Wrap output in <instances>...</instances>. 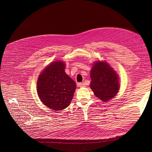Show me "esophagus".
I'll list each match as a JSON object with an SVG mask.
<instances>
[{
  "instance_id": "1",
  "label": "esophagus",
  "mask_w": 152,
  "mask_h": 152,
  "mask_svg": "<svg viewBox=\"0 0 152 152\" xmlns=\"http://www.w3.org/2000/svg\"><path fill=\"white\" fill-rule=\"evenodd\" d=\"M78 86H79L80 88H84V87L86 86V85H85V83H80L78 84Z\"/></svg>"
}]
</instances>
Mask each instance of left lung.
Segmentation results:
<instances>
[{
  "label": "left lung",
  "instance_id": "left-lung-1",
  "mask_svg": "<svg viewBox=\"0 0 152 152\" xmlns=\"http://www.w3.org/2000/svg\"><path fill=\"white\" fill-rule=\"evenodd\" d=\"M90 87L103 102L112 99L120 89L118 76L106 61H96L91 71Z\"/></svg>",
  "mask_w": 152,
  "mask_h": 152
}]
</instances>
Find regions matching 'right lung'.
<instances>
[{"mask_svg":"<svg viewBox=\"0 0 152 152\" xmlns=\"http://www.w3.org/2000/svg\"><path fill=\"white\" fill-rule=\"evenodd\" d=\"M65 64L56 61L46 66L37 80V93L48 107L58 111L67 107L76 89L75 81L65 72Z\"/></svg>","mask_w":152,"mask_h":152,"instance_id":"obj_1","label":"right lung"}]
</instances>
